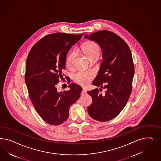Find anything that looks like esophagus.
I'll return each instance as SVG.
<instances>
[{
    "label": "esophagus",
    "mask_w": 161,
    "mask_h": 161,
    "mask_svg": "<svg viewBox=\"0 0 161 161\" xmlns=\"http://www.w3.org/2000/svg\"><path fill=\"white\" fill-rule=\"evenodd\" d=\"M86 93V88H83L82 93H81L82 95H84V94H85Z\"/></svg>",
    "instance_id": "esophagus-1"
}]
</instances>
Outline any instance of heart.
Returning a JSON list of instances; mask_svg holds the SVG:
<instances>
[{
  "mask_svg": "<svg viewBox=\"0 0 161 161\" xmlns=\"http://www.w3.org/2000/svg\"><path fill=\"white\" fill-rule=\"evenodd\" d=\"M82 50L89 60H95L98 58L101 53V49L98 44L93 41H88L85 42L82 47ZM75 54V51H72L66 57V64L68 67H70L72 65ZM95 73L92 70H79L73 75L72 78L75 83L80 85H85L93 79Z\"/></svg>",
  "mask_w": 161,
  "mask_h": 161,
  "instance_id": "heart-1",
  "label": "heart"
}]
</instances>
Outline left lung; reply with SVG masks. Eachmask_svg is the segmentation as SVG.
I'll return each instance as SVG.
<instances>
[{
    "label": "left lung",
    "mask_w": 161,
    "mask_h": 161,
    "mask_svg": "<svg viewBox=\"0 0 161 161\" xmlns=\"http://www.w3.org/2000/svg\"><path fill=\"white\" fill-rule=\"evenodd\" d=\"M85 38L98 44L103 58L98 75L92 82L99 89L87 92L92 98L88 112L93 119L107 121L120 113L130 98L135 73L131 53L124 40L111 31H97ZM103 88L106 89L105 93H101Z\"/></svg>",
    "instance_id": "left-lung-1"
}]
</instances>
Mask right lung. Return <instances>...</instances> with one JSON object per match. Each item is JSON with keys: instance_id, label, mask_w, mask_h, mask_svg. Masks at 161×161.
Returning <instances> with one entry per match:
<instances>
[{"instance_id": "obj_1", "label": "right lung", "mask_w": 161, "mask_h": 161, "mask_svg": "<svg viewBox=\"0 0 161 161\" xmlns=\"http://www.w3.org/2000/svg\"><path fill=\"white\" fill-rule=\"evenodd\" d=\"M57 32L44 36L32 47L26 58L25 80L36 112L48 124L60 125L68 119L70 107L80 97L82 88L75 83L69 91L58 92L69 50L82 38ZM66 79L68 83L70 80Z\"/></svg>"}]
</instances>
